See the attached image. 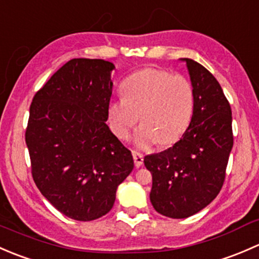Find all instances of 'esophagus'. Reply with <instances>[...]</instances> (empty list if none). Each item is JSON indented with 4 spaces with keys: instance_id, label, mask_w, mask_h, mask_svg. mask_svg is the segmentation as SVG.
<instances>
[{
    "instance_id": "esophagus-1",
    "label": "esophagus",
    "mask_w": 259,
    "mask_h": 259,
    "mask_svg": "<svg viewBox=\"0 0 259 259\" xmlns=\"http://www.w3.org/2000/svg\"><path fill=\"white\" fill-rule=\"evenodd\" d=\"M133 158H134V163L137 168L143 165V161H144V155L139 151H133Z\"/></svg>"
}]
</instances>
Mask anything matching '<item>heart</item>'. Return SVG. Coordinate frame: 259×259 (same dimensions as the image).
<instances>
[{"instance_id":"b5f03b06","label":"heart","mask_w":259,"mask_h":259,"mask_svg":"<svg viewBox=\"0 0 259 259\" xmlns=\"http://www.w3.org/2000/svg\"><path fill=\"white\" fill-rule=\"evenodd\" d=\"M124 96L109 104V121L114 134L125 139L142 121L135 134L140 148L170 145L189 126L194 110V90L183 75L159 69H144L122 82Z\"/></svg>"}]
</instances>
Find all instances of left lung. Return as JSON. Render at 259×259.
<instances>
[{
  "mask_svg": "<svg viewBox=\"0 0 259 259\" xmlns=\"http://www.w3.org/2000/svg\"><path fill=\"white\" fill-rule=\"evenodd\" d=\"M187 62L194 110L180 140L144 158L153 177L154 209L174 219L198 213L218 195L233 148L232 110L215 77L197 61Z\"/></svg>",
  "mask_w": 259,
  "mask_h": 259,
  "instance_id": "obj_1",
  "label": "left lung"
}]
</instances>
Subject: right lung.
<instances>
[{
  "mask_svg": "<svg viewBox=\"0 0 259 259\" xmlns=\"http://www.w3.org/2000/svg\"><path fill=\"white\" fill-rule=\"evenodd\" d=\"M113 62L72 59L35 94L26 127L31 173L64 215L89 222L113 208L134 168L132 151L106 125Z\"/></svg>",
  "mask_w": 259,
  "mask_h": 259,
  "instance_id": "right-lung-1",
  "label": "right lung"
}]
</instances>
